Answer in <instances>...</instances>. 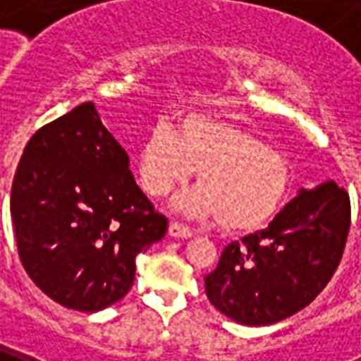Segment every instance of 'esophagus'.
I'll return each mask as SVG.
<instances>
[{"label": "esophagus", "instance_id": "esophagus-1", "mask_svg": "<svg viewBox=\"0 0 361 361\" xmlns=\"http://www.w3.org/2000/svg\"><path fill=\"white\" fill-rule=\"evenodd\" d=\"M169 235L177 236V238H188V236L194 235V231H192L188 225H184V223L173 221V223L169 225Z\"/></svg>", "mask_w": 361, "mask_h": 361}]
</instances>
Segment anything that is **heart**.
<instances>
[{
	"label": "heart",
	"instance_id": "b5f03b06",
	"mask_svg": "<svg viewBox=\"0 0 361 361\" xmlns=\"http://www.w3.org/2000/svg\"><path fill=\"white\" fill-rule=\"evenodd\" d=\"M138 167L152 196H169L200 171L202 186L186 194L178 207L196 219L219 217L231 233L264 227L290 183L288 163L277 149L206 113L183 115L177 130L157 123L142 146Z\"/></svg>",
	"mask_w": 361,
	"mask_h": 361
}]
</instances>
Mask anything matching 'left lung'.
I'll return each mask as SVG.
<instances>
[{"instance_id":"obj_1","label":"left lung","mask_w":361,"mask_h":361,"mask_svg":"<svg viewBox=\"0 0 361 361\" xmlns=\"http://www.w3.org/2000/svg\"><path fill=\"white\" fill-rule=\"evenodd\" d=\"M348 231V192L333 180L302 190L269 227L225 246L206 275L207 298L242 325L286 319L327 286Z\"/></svg>"}]
</instances>
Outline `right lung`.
<instances>
[{
	"label": "right lung",
	"instance_id": "right-lung-1",
	"mask_svg": "<svg viewBox=\"0 0 361 361\" xmlns=\"http://www.w3.org/2000/svg\"><path fill=\"white\" fill-rule=\"evenodd\" d=\"M11 219L28 277L78 312L125 298L136 256L161 240L169 225L138 188L128 155L92 102L28 140L13 178Z\"/></svg>",
	"mask_w": 361,
	"mask_h": 361
}]
</instances>
